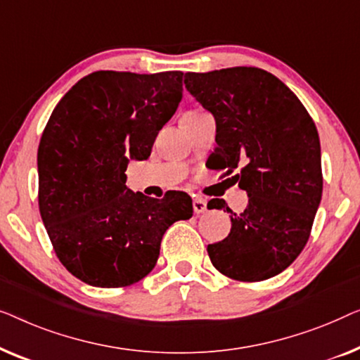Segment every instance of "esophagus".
<instances>
[{"label": "esophagus", "mask_w": 360, "mask_h": 360, "mask_svg": "<svg viewBox=\"0 0 360 360\" xmlns=\"http://www.w3.org/2000/svg\"><path fill=\"white\" fill-rule=\"evenodd\" d=\"M192 207H194L195 214H204L207 210V199L200 195H194V199H192Z\"/></svg>", "instance_id": "esophagus-1"}]
</instances>
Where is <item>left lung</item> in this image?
Returning <instances> with one entry per match:
<instances>
[{
    "instance_id": "8db88e82",
    "label": "left lung",
    "mask_w": 360,
    "mask_h": 360,
    "mask_svg": "<svg viewBox=\"0 0 360 360\" xmlns=\"http://www.w3.org/2000/svg\"><path fill=\"white\" fill-rule=\"evenodd\" d=\"M186 89L214 114L212 168L225 169L248 205L231 214L230 235L207 246L214 267L230 279L259 282L287 269L305 248L321 200V148L300 99L274 75L256 67L186 73ZM209 158V160H210Z\"/></svg>"
}]
</instances>
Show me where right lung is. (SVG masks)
Here are the masks:
<instances>
[{
  "label": "right lung",
  "mask_w": 360,
  "mask_h": 360,
  "mask_svg": "<svg viewBox=\"0 0 360 360\" xmlns=\"http://www.w3.org/2000/svg\"><path fill=\"white\" fill-rule=\"evenodd\" d=\"M182 99V72H94L55 105L37 150L39 210L60 262L94 287L150 274L161 238L194 214L186 192H131L129 160H146Z\"/></svg>",
  "instance_id": "add662e5"
}]
</instances>
